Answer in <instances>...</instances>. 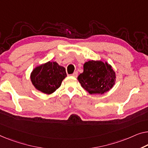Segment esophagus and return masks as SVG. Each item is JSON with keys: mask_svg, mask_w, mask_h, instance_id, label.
<instances>
[{"mask_svg": "<svg viewBox=\"0 0 148 148\" xmlns=\"http://www.w3.org/2000/svg\"><path fill=\"white\" fill-rule=\"evenodd\" d=\"M72 76H73L74 77H77V76H78V72L76 71L74 72L73 74H72Z\"/></svg>", "mask_w": 148, "mask_h": 148, "instance_id": "1", "label": "esophagus"}]
</instances>
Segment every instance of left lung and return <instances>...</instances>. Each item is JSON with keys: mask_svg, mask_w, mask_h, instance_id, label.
Returning a JSON list of instances; mask_svg holds the SVG:
<instances>
[{"mask_svg": "<svg viewBox=\"0 0 148 148\" xmlns=\"http://www.w3.org/2000/svg\"><path fill=\"white\" fill-rule=\"evenodd\" d=\"M116 73L108 63L90 60L84 64V72L78 80L84 89L92 94H104L115 84Z\"/></svg>", "mask_w": 148, "mask_h": 148, "instance_id": "1", "label": "left lung"}]
</instances>
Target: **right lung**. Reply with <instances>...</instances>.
<instances>
[{"mask_svg":"<svg viewBox=\"0 0 148 148\" xmlns=\"http://www.w3.org/2000/svg\"><path fill=\"white\" fill-rule=\"evenodd\" d=\"M66 76L65 68L49 61L35 68L30 74V80L36 89L50 94L60 86Z\"/></svg>","mask_w":148,"mask_h":148,"instance_id":"1","label":"right lung"}]
</instances>
